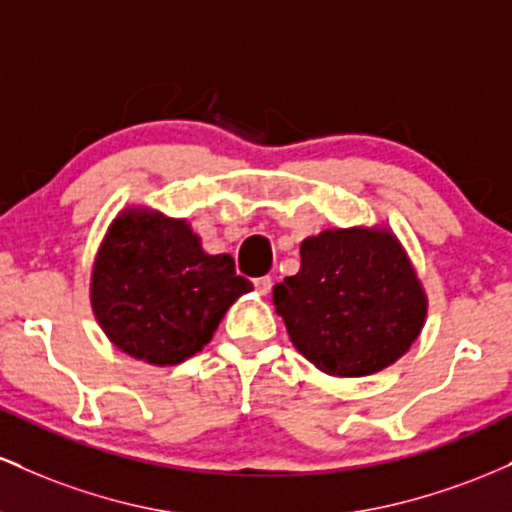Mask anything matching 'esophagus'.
<instances>
[{"mask_svg":"<svg viewBox=\"0 0 512 512\" xmlns=\"http://www.w3.org/2000/svg\"><path fill=\"white\" fill-rule=\"evenodd\" d=\"M255 289L260 296H267L272 291V276H257L255 279Z\"/></svg>","mask_w":512,"mask_h":512,"instance_id":"esophagus-1","label":"esophagus"}]
</instances>
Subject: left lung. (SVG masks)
<instances>
[{
  "label": "left lung",
  "mask_w": 512,
  "mask_h": 512,
  "mask_svg": "<svg viewBox=\"0 0 512 512\" xmlns=\"http://www.w3.org/2000/svg\"><path fill=\"white\" fill-rule=\"evenodd\" d=\"M272 301L293 346L334 378H361L402 358L424 330L428 298L387 228H327L301 243V269Z\"/></svg>",
  "instance_id": "1"
}]
</instances>
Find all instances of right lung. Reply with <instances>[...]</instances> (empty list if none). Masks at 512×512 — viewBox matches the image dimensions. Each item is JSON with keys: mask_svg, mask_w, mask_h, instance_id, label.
Returning <instances> with one entry per match:
<instances>
[{"mask_svg": "<svg viewBox=\"0 0 512 512\" xmlns=\"http://www.w3.org/2000/svg\"><path fill=\"white\" fill-rule=\"evenodd\" d=\"M248 291L231 255H209L185 219L144 207L117 214L91 272V308L105 337L154 366L202 351Z\"/></svg>", "mask_w": 512, "mask_h": 512, "instance_id": "obj_1", "label": "right lung"}]
</instances>
